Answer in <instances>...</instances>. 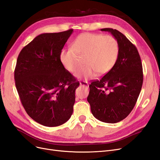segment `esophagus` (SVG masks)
<instances>
[{
    "mask_svg": "<svg viewBox=\"0 0 160 160\" xmlns=\"http://www.w3.org/2000/svg\"><path fill=\"white\" fill-rule=\"evenodd\" d=\"M80 85H83V86H86L87 88H89V83L87 81H82L80 82Z\"/></svg>",
    "mask_w": 160,
    "mask_h": 160,
    "instance_id": "1",
    "label": "esophagus"
}]
</instances>
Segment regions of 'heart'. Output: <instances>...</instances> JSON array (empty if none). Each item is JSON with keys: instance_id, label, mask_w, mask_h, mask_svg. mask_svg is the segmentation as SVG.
<instances>
[{"instance_id": "heart-1", "label": "heart", "mask_w": 160, "mask_h": 160, "mask_svg": "<svg viewBox=\"0 0 160 160\" xmlns=\"http://www.w3.org/2000/svg\"><path fill=\"white\" fill-rule=\"evenodd\" d=\"M119 46L113 36L85 32L77 37L72 48L62 49L60 60L65 69L75 72L78 68V56H85L83 68L75 74L78 79L93 78L98 72L105 75L113 68L119 56Z\"/></svg>"}]
</instances>
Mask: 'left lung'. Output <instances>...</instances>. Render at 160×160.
<instances>
[{
	"instance_id": "left-lung-1",
	"label": "left lung",
	"mask_w": 160,
	"mask_h": 160,
	"mask_svg": "<svg viewBox=\"0 0 160 160\" xmlns=\"http://www.w3.org/2000/svg\"><path fill=\"white\" fill-rule=\"evenodd\" d=\"M101 31L117 39L119 56L108 73L90 84L88 101L95 118L115 123L126 118L137 102L143 80L142 63L136 47L123 34L109 28Z\"/></svg>"
}]
</instances>
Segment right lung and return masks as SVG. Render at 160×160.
Instances as JSON below:
<instances>
[{"mask_svg":"<svg viewBox=\"0 0 160 160\" xmlns=\"http://www.w3.org/2000/svg\"><path fill=\"white\" fill-rule=\"evenodd\" d=\"M73 30L38 35L19 53L16 88L26 112L47 127L67 122L73 111L79 82L67 71L60 52Z\"/></svg>","mask_w":160,"mask_h":160,"instance_id":"add662e5","label":"right lung"}]
</instances>
